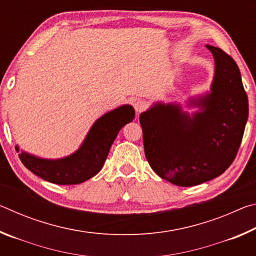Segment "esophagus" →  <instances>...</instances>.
Returning a JSON list of instances; mask_svg holds the SVG:
<instances>
[{
	"mask_svg": "<svg viewBox=\"0 0 256 256\" xmlns=\"http://www.w3.org/2000/svg\"><path fill=\"white\" fill-rule=\"evenodd\" d=\"M146 106H148V104H146L144 100H142V99H138V100L134 102V110L138 112V114H140L141 112H144Z\"/></svg>",
	"mask_w": 256,
	"mask_h": 256,
	"instance_id": "esophagus-1",
	"label": "esophagus"
}]
</instances>
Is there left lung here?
Returning <instances> with one entry per match:
<instances>
[{
    "instance_id": "obj_1",
    "label": "left lung",
    "mask_w": 256,
    "mask_h": 256,
    "mask_svg": "<svg viewBox=\"0 0 256 256\" xmlns=\"http://www.w3.org/2000/svg\"><path fill=\"white\" fill-rule=\"evenodd\" d=\"M210 92L178 102H157L140 114L146 160L162 178L178 186L214 180L230 166L248 118V99L240 68L218 47Z\"/></svg>"
}]
</instances>
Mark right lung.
<instances>
[{
  "label": "right lung",
  "instance_id": "right-lung-1",
  "mask_svg": "<svg viewBox=\"0 0 256 256\" xmlns=\"http://www.w3.org/2000/svg\"><path fill=\"white\" fill-rule=\"evenodd\" d=\"M136 115L131 105H122L100 116L90 128L79 149L63 158L46 159L16 150L26 167L34 175L58 185L80 184L92 178L104 166L112 142L124 125Z\"/></svg>",
  "mask_w": 256,
  "mask_h": 256
}]
</instances>
